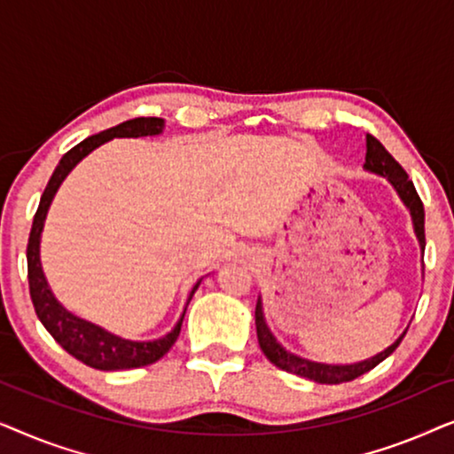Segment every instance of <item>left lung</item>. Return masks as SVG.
I'll return each mask as SVG.
<instances>
[{
  "label": "left lung",
  "instance_id": "8db88e82",
  "mask_svg": "<svg viewBox=\"0 0 454 454\" xmlns=\"http://www.w3.org/2000/svg\"><path fill=\"white\" fill-rule=\"evenodd\" d=\"M365 163H364V169L374 173V176H380L384 179H388V184L393 185L396 194H399L401 202L405 204L409 215H411V221H413V231H415V238L419 241V250H421V256H424V250H426V235H424V204H421L418 192H415V185L409 176L405 173V169L396 163L393 159V154H390L387 148H384L380 142H378L374 136H365ZM254 318H256V334H258V345L260 349L266 357H269L270 364H275L277 368H281L285 372H291V374H297L301 378H309V380L318 382V384H340V382H349V380H356L357 376L365 374V372H370L372 368H376L378 364L384 362L390 353H393L399 343L405 337L407 328L399 334V339L395 340L393 345H388L387 349L376 353V356H372L368 359H364V362H356V364H322V362H312V359H306V357H300L295 356V353H291L285 349V347L278 343L275 339V334L270 333L269 325H266V318H264V309H262V297L258 295V301H256V314H254Z\"/></svg>",
  "mask_w": 454,
  "mask_h": 454
}]
</instances>
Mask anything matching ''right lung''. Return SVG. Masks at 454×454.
<instances>
[{"label":"right lung","instance_id":"add662e5","mask_svg":"<svg viewBox=\"0 0 454 454\" xmlns=\"http://www.w3.org/2000/svg\"><path fill=\"white\" fill-rule=\"evenodd\" d=\"M163 128H165V120H160V117H136V120H128L120 123V126L105 129L101 134L89 136V138L74 146L72 151H67L64 157H61L59 165L55 167L53 176L49 179L45 192H43L39 208H36V215L33 221V229H30L27 260H28V287H30V297H33L35 312L43 322V326L49 331V334H51V337L58 340V343L64 347L70 356H74L76 359H80V362L90 365V368L95 370H105V372L132 370V368H142V365H151L154 362H159V359L163 357L165 353L171 349L173 343L177 340L179 331H182L185 308H188L192 295L196 294L198 285L202 283V278H198L194 287H192L188 301H185V308L182 316H179L177 325L173 326L165 337L153 339V340H129L105 331L103 326L92 325V322L80 318V316L72 314L70 309L61 306L58 297L53 295L51 287H49L45 272H43L41 233H43V227H45L49 207H51L59 185L64 184L67 173H70L80 160L89 157L95 148L114 138H142V136H159L163 132Z\"/></svg>","mask_w":454,"mask_h":454}]
</instances>
